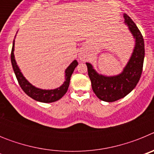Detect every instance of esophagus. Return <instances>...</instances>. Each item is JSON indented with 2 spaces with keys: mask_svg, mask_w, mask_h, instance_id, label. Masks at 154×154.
Masks as SVG:
<instances>
[{
  "mask_svg": "<svg viewBox=\"0 0 154 154\" xmlns=\"http://www.w3.org/2000/svg\"><path fill=\"white\" fill-rule=\"evenodd\" d=\"M79 58H80V60H82V61H83V60H85V57L83 55H80L79 56Z\"/></svg>",
  "mask_w": 154,
  "mask_h": 154,
  "instance_id": "1",
  "label": "esophagus"
}]
</instances>
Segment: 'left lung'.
<instances>
[{"instance_id": "left-lung-1", "label": "left lung", "mask_w": 154, "mask_h": 154, "mask_svg": "<svg viewBox=\"0 0 154 154\" xmlns=\"http://www.w3.org/2000/svg\"><path fill=\"white\" fill-rule=\"evenodd\" d=\"M123 17L124 23L135 39V47L123 72L117 75H103L99 74L90 63L86 62L92 90L99 99L109 103L116 101L130 93L138 83L143 71L145 55L143 38L135 23L126 14H123Z\"/></svg>"}]
</instances>
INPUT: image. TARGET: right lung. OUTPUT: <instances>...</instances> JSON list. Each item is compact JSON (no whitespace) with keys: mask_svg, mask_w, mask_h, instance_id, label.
Masks as SVG:
<instances>
[{"mask_svg":"<svg viewBox=\"0 0 154 154\" xmlns=\"http://www.w3.org/2000/svg\"><path fill=\"white\" fill-rule=\"evenodd\" d=\"M14 40L13 42V46H12L11 54V60L12 67H13L14 72L16 75L17 82L19 85L25 93L32 98L36 101L41 102V103H53L58 99H60L62 96L66 93L69 86V82H70L71 76L72 75L75 67L78 65V62L76 60L73 61L72 63L69 65V67L65 69V82H63L60 87H58L55 89H38L37 87L31 85L29 82L24 78V76L21 73V70L18 68L17 65V62L14 58Z\"/></svg>","mask_w":154,"mask_h":154,"instance_id":"obj_1","label":"right lung"}]
</instances>
